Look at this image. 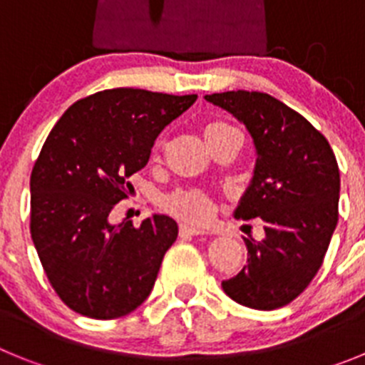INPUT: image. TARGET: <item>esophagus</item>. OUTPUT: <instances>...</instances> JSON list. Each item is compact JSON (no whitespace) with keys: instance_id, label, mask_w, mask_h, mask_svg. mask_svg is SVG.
Returning a JSON list of instances; mask_svg holds the SVG:
<instances>
[{"instance_id":"1","label":"esophagus","mask_w":365,"mask_h":365,"mask_svg":"<svg viewBox=\"0 0 365 365\" xmlns=\"http://www.w3.org/2000/svg\"><path fill=\"white\" fill-rule=\"evenodd\" d=\"M205 234V230H199V228L186 227V225H180L179 227V235L180 237H190V235H201Z\"/></svg>"}]
</instances>
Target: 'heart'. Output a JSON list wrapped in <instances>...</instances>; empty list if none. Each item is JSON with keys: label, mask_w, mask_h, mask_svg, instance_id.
Here are the masks:
<instances>
[{"label": "heart", "mask_w": 365, "mask_h": 365, "mask_svg": "<svg viewBox=\"0 0 365 365\" xmlns=\"http://www.w3.org/2000/svg\"><path fill=\"white\" fill-rule=\"evenodd\" d=\"M228 131H237L232 125L225 124V122H210L206 124L205 128V138L217 137V135L228 133ZM160 146L163 144H155L153 151L159 153ZM160 206L163 210L172 214L173 217L180 219V221L190 222V225H206L214 217V202L206 197L205 193L199 192V190L192 188H179L173 190L172 193H168L160 199Z\"/></svg>", "instance_id": "1"}]
</instances>
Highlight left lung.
<instances>
[{
  "mask_svg": "<svg viewBox=\"0 0 365 365\" xmlns=\"http://www.w3.org/2000/svg\"><path fill=\"white\" fill-rule=\"evenodd\" d=\"M245 124L256 166L235 219L263 221L265 237L245 240L247 265L221 283L234 302L274 311L298 298L324 263L338 222L340 172L327 138L299 113L257 91L206 95Z\"/></svg>",
  "mask_w": 365,
  "mask_h": 365,
  "instance_id": "obj_1",
  "label": "left lung"
}]
</instances>
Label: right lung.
<instances>
[{"label": "right lung", "instance_id": "obj_1", "mask_svg": "<svg viewBox=\"0 0 365 365\" xmlns=\"http://www.w3.org/2000/svg\"><path fill=\"white\" fill-rule=\"evenodd\" d=\"M197 95L117 87L71 106L31 173V235L49 283L67 307L115 320L143 305L177 222L155 214L135 228L109 214L133 190L155 138Z\"/></svg>", "mask_w": 365, "mask_h": 365}]
</instances>
